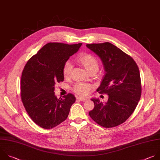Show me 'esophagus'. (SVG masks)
<instances>
[{
	"label": "esophagus",
	"instance_id": "34e87169",
	"mask_svg": "<svg viewBox=\"0 0 160 160\" xmlns=\"http://www.w3.org/2000/svg\"><path fill=\"white\" fill-rule=\"evenodd\" d=\"M77 100H80V101H82V102H84V101L87 100V98H85V97H77Z\"/></svg>",
	"mask_w": 160,
	"mask_h": 160
}]
</instances>
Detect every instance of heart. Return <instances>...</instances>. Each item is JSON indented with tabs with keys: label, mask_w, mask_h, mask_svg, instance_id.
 Returning a JSON list of instances; mask_svg holds the SVG:
<instances>
[{
	"label": "heart",
	"mask_w": 160,
	"mask_h": 160,
	"mask_svg": "<svg viewBox=\"0 0 160 160\" xmlns=\"http://www.w3.org/2000/svg\"><path fill=\"white\" fill-rule=\"evenodd\" d=\"M76 61L82 65L85 70L90 73L93 71L97 72L98 69V62L97 58L89 53H80L76 58ZM73 70L72 65L69 62H66L63 67V75L64 78H68ZM92 88V85L88 83H81L75 85L73 87V91L80 95H86Z\"/></svg>",
	"instance_id": "obj_1"
}]
</instances>
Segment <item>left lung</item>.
<instances>
[{"label": "left lung", "mask_w": 160, "mask_h": 160, "mask_svg": "<svg viewBox=\"0 0 160 160\" xmlns=\"http://www.w3.org/2000/svg\"><path fill=\"white\" fill-rule=\"evenodd\" d=\"M86 46L99 57L105 72L97 91L109 95L105 103L91 99L95 106L89 116L103 128L118 126L131 116L140 99L138 67L132 57L109 42Z\"/></svg>", "instance_id": "obj_1"}]
</instances>
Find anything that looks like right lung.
Masks as SVG:
<instances>
[{
  "mask_svg": "<svg viewBox=\"0 0 160 160\" xmlns=\"http://www.w3.org/2000/svg\"><path fill=\"white\" fill-rule=\"evenodd\" d=\"M82 44L49 42L28 60L24 68L21 100L31 119L43 129L53 128L65 121L75 102L72 93L57 98L54 90L55 85L64 80V64Z\"/></svg>",
  "mask_w": 160,
  "mask_h": 160,
  "instance_id": "right-lung-1",
  "label": "right lung"
}]
</instances>
